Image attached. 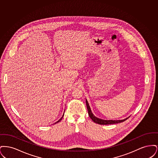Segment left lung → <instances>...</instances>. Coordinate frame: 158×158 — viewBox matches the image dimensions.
Masks as SVG:
<instances>
[{
  "label": "left lung",
  "instance_id": "obj_1",
  "mask_svg": "<svg viewBox=\"0 0 158 158\" xmlns=\"http://www.w3.org/2000/svg\"><path fill=\"white\" fill-rule=\"evenodd\" d=\"M86 106H87V109H88V114H89V116L90 117V118L92 119V120L93 121L94 123H97L99 124H101V125H107V124H116V123H121V122H123L125 120H126L127 118H128V117L126 118V119H124V120H102V119H99L97 117H95L94 115V114L92 113V111L90 110V107H89V104L87 101V100H86Z\"/></svg>",
  "mask_w": 158,
  "mask_h": 158
}]
</instances>
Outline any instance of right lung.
I'll list each match as a JSON object with an SVG mask.
<instances>
[{"mask_svg":"<svg viewBox=\"0 0 158 158\" xmlns=\"http://www.w3.org/2000/svg\"><path fill=\"white\" fill-rule=\"evenodd\" d=\"M63 116H64V114H63V116H62V117H61V118H60V120H59V121H57V122H56V123H55V124H56V123H59V121H60L61 120V119H62V118H63Z\"/></svg>","mask_w":158,"mask_h":158,"instance_id":"add662e5","label":"right lung"}]
</instances>
